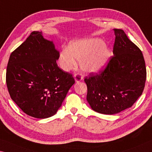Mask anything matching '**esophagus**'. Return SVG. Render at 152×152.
I'll use <instances>...</instances> for the list:
<instances>
[{"label": "esophagus", "instance_id": "obj_1", "mask_svg": "<svg viewBox=\"0 0 152 152\" xmlns=\"http://www.w3.org/2000/svg\"><path fill=\"white\" fill-rule=\"evenodd\" d=\"M74 79H75L76 82H80L83 79V76L81 74L77 73L74 74Z\"/></svg>", "mask_w": 152, "mask_h": 152}]
</instances>
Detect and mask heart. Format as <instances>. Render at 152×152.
<instances>
[{"label": "heart", "mask_w": 152, "mask_h": 152, "mask_svg": "<svg viewBox=\"0 0 152 152\" xmlns=\"http://www.w3.org/2000/svg\"><path fill=\"white\" fill-rule=\"evenodd\" d=\"M110 57V50L103 40L97 38H85L72 41L68 49H62L59 64L64 71L67 72L76 66V59L80 61L83 71L97 73L105 66Z\"/></svg>", "instance_id": "1"}]
</instances>
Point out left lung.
Here are the masks:
<instances>
[{
  "mask_svg": "<svg viewBox=\"0 0 152 152\" xmlns=\"http://www.w3.org/2000/svg\"><path fill=\"white\" fill-rule=\"evenodd\" d=\"M115 36L113 54L100 74L91 73L85 78L86 99L100 114H114L131 107L143 93L146 67L141 50L120 29Z\"/></svg>",
  "mask_w": 152,
  "mask_h": 152,
  "instance_id": "1",
  "label": "left lung"
}]
</instances>
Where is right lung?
Segmentation results:
<instances>
[{
    "label": "right lung",
    "instance_id": "1",
    "mask_svg": "<svg viewBox=\"0 0 152 152\" xmlns=\"http://www.w3.org/2000/svg\"><path fill=\"white\" fill-rule=\"evenodd\" d=\"M59 52L42 32L34 31L11 53L6 83L12 100L24 113L37 118L56 114L75 83L57 64Z\"/></svg>",
    "mask_w": 152,
    "mask_h": 152
}]
</instances>
